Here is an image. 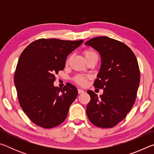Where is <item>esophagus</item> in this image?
I'll return each mask as SVG.
<instances>
[{"label":"esophagus","mask_w":154,"mask_h":154,"mask_svg":"<svg viewBox=\"0 0 154 154\" xmlns=\"http://www.w3.org/2000/svg\"><path fill=\"white\" fill-rule=\"evenodd\" d=\"M83 92H84V91H83V90L78 89V93H79V94H82V93H83Z\"/></svg>","instance_id":"obj_1"}]
</instances>
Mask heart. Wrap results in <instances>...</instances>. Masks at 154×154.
Masks as SVG:
<instances>
[{
	"label": "heart",
	"mask_w": 154,
	"mask_h": 154,
	"mask_svg": "<svg viewBox=\"0 0 154 154\" xmlns=\"http://www.w3.org/2000/svg\"><path fill=\"white\" fill-rule=\"evenodd\" d=\"M83 56H84L87 62L94 58H98V56L96 52L91 50V49H86V50L83 51ZM69 60H70L69 58L67 59V60L66 62V65L69 64ZM88 77L83 76V75H78L74 77V82L76 83L77 84L81 85V86H84V85H86L88 82Z\"/></svg>",
	"instance_id": "b5f03b06"
}]
</instances>
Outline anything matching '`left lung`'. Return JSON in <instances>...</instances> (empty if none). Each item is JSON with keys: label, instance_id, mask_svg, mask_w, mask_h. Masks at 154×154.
I'll list each match as a JSON object with an SVG mask.
<instances>
[{"label": "left lung", "instance_id": "8db88e82", "mask_svg": "<svg viewBox=\"0 0 154 154\" xmlns=\"http://www.w3.org/2000/svg\"><path fill=\"white\" fill-rule=\"evenodd\" d=\"M85 45L97 50L101 67L95 88L103 89L98 96L88 90V118L94 126L112 128L126 118L133 106L140 83V71L136 56L126 44L107 36L91 38Z\"/></svg>", "mask_w": 154, "mask_h": 154}]
</instances>
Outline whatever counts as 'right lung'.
Segmentation results:
<instances>
[{"mask_svg":"<svg viewBox=\"0 0 154 154\" xmlns=\"http://www.w3.org/2000/svg\"><path fill=\"white\" fill-rule=\"evenodd\" d=\"M83 42L40 38L21 54L14 75L18 100L22 110L37 126L51 128L66 118L78 92L69 83L62 90L54 86L55 75L64 69L67 56Z\"/></svg>","mask_w":154,"mask_h":154,"instance_id":"1","label":"right lung"}]
</instances>
